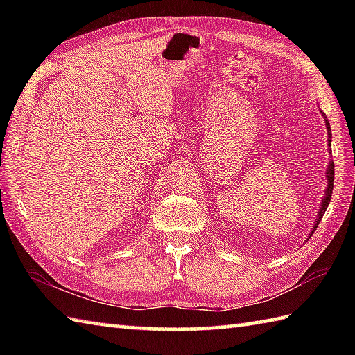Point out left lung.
I'll list each match as a JSON object with an SVG mask.
<instances>
[{"label":"left lung","instance_id":"obj_1","mask_svg":"<svg viewBox=\"0 0 355 355\" xmlns=\"http://www.w3.org/2000/svg\"><path fill=\"white\" fill-rule=\"evenodd\" d=\"M320 112H322L323 119H325V125H327V131H328V146H329L328 149H331V126H329V122H328L327 116L323 114V111H320ZM327 182H328V186H327V189H325V195H323V198H322L320 209L318 210V218H315V223L313 224V229H311L310 236H308L306 239H310L311 235L314 233V230L318 229V225H319V223H320V220H322V216H323V214H325V210H327V207H328V205H329L331 193H333V184H334V162H333V158H331V157H329V163H328V168H327Z\"/></svg>","mask_w":355,"mask_h":355}]
</instances>
